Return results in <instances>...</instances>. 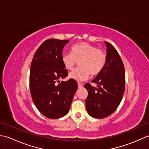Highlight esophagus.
Wrapping results in <instances>:
<instances>
[{"instance_id": "obj_1", "label": "esophagus", "mask_w": 149, "mask_h": 149, "mask_svg": "<svg viewBox=\"0 0 149 149\" xmlns=\"http://www.w3.org/2000/svg\"><path fill=\"white\" fill-rule=\"evenodd\" d=\"M77 85H78V88H81L83 87V84L80 83H77Z\"/></svg>"}]
</instances>
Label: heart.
<instances>
[{"label":"heart","mask_w":149,"mask_h":149,"mask_svg":"<svg viewBox=\"0 0 149 149\" xmlns=\"http://www.w3.org/2000/svg\"><path fill=\"white\" fill-rule=\"evenodd\" d=\"M71 52L61 55L65 68L71 70L79 61V68L70 73L69 77L77 81L86 80L91 75L96 76L102 72L106 61V54L102 50L87 43H80L72 46Z\"/></svg>","instance_id":"1"}]
</instances>
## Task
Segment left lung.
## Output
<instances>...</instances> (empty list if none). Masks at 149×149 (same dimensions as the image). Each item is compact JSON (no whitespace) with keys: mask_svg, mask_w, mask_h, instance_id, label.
<instances>
[{"mask_svg":"<svg viewBox=\"0 0 149 149\" xmlns=\"http://www.w3.org/2000/svg\"><path fill=\"white\" fill-rule=\"evenodd\" d=\"M107 47L106 61L103 70L84 87L88 92L86 99L88 113L95 118L109 116L118 107L125 91V69L119 54L111 44L105 42Z\"/></svg>","mask_w":149,"mask_h":149,"instance_id":"8db88e82","label":"left lung"}]
</instances>
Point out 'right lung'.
Instances as JSON below:
<instances>
[{"label": "right lung", "instance_id": "obj_1", "mask_svg": "<svg viewBox=\"0 0 149 149\" xmlns=\"http://www.w3.org/2000/svg\"><path fill=\"white\" fill-rule=\"evenodd\" d=\"M68 42V40H47L37 49L31 62V97L39 111L49 118L66 115L77 90V83L74 79L59 81L68 75L61 55Z\"/></svg>", "mask_w": 149, "mask_h": 149}]
</instances>
